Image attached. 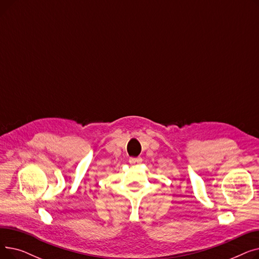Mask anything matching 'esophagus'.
Wrapping results in <instances>:
<instances>
[{
  "instance_id": "1",
  "label": "esophagus",
  "mask_w": 259,
  "mask_h": 259,
  "mask_svg": "<svg viewBox=\"0 0 259 259\" xmlns=\"http://www.w3.org/2000/svg\"><path fill=\"white\" fill-rule=\"evenodd\" d=\"M142 161H143V159L141 157H130L129 158V162L131 165H140Z\"/></svg>"
}]
</instances>
